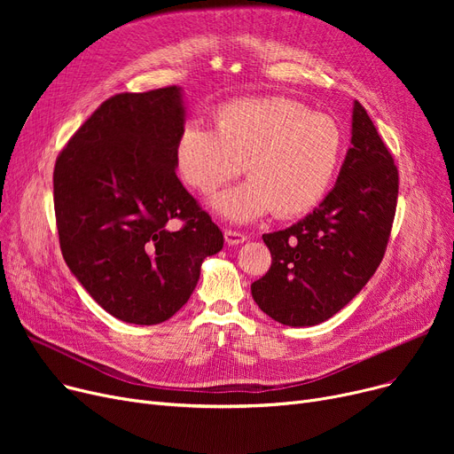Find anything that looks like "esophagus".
I'll list each match as a JSON object with an SVG mask.
<instances>
[{
  "instance_id": "esophagus-1",
  "label": "esophagus",
  "mask_w": 454,
  "mask_h": 454,
  "mask_svg": "<svg viewBox=\"0 0 454 454\" xmlns=\"http://www.w3.org/2000/svg\"><path fill=\"white\" fill-rule=\"evenodd\" d=\"M224 241L230 247H237V245H243L247 241V235L241 231H235V230H224Z\"/></svg>"
}]
</instances>
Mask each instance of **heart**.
I'll list each match as a JSON object with an SVG mask.
<instances>
[{
	"label": "heart",
	"instance_id": "1",
	"mask_svg": "<svg viewBox=\"0 0 454 454\" xmlns=\"http://www.w3.org/2000/svg\"><path fill=\"white\" fill-rule=\"evenodd\" d=\"M344 151L335 119L311 114L283 98L241 99L215 112V130L200 121L184 125L175 160L187 185L213 193L245 171L250 180L221 191L213 209L231 223H248L272 209L296 217L327 193Z\"/></svg>",
	"mask_w": 454,
	"mask_h": 454
}]
</instances>
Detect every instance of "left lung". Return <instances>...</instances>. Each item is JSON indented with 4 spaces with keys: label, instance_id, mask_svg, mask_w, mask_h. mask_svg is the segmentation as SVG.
I'll list each match as a JSON object with an SVG mask.
<instances>
[{
    "label": "left lung",
    "instance_id": "1",
    "mask_svg": "<svg viewBox=\"0 0 454 454\" xmlns=\"http://www.w3.org/2000/svg\"><path fill=\"white\" fill-rule=\"evenodd\" d=\"M397 189L394 158L355 101L351 147L335 187L307 217L263 235L272 265L252 283L261 311L293 327L317 325L337 315L383 261Z\"/></svg>",
    "mask_w": 454,
    "mask_h": 454
}]
</instances>
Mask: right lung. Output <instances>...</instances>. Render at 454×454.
<instances>
[{
    "mask_svg": "<svg viewBox=\"0 0 454 454\" xmlns=\"http://www.w3.org/2000/svg\"><path fill=\"white\" fill-rule=\"evenodd\" d=\"M184 123L178 86L117 93L55 163L66 263L106 313L127 324L169 320L193 294L202 261L224 245L219 226L175 173Z\"/></svg>",
    "mask_w": 454,
    "mask_h": 454,
    "instance_id": "right-lung-1",
    "label": "right lung"
}]
</instances>
